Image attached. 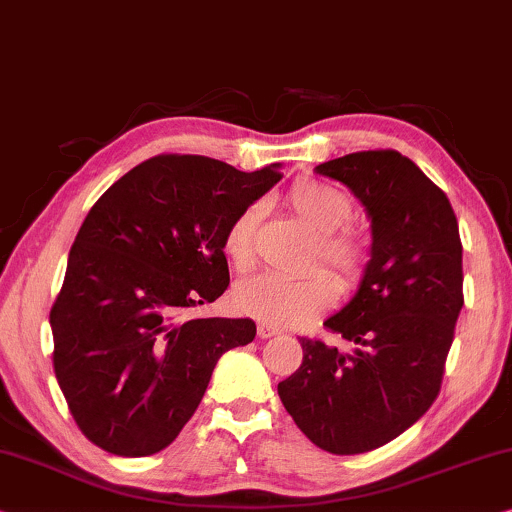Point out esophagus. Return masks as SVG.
I'll use <instances>...</instances> for the list:
<instances>
[{
    "mask_svg": "<svg viewBox=\"0 0 512 512\" xmlns=\"http://www.w3.org/2000/svg\"><path fill=\"white\" fill-rule=\"evenodd\" d=\"M256 332H258V337H261V339H270V337L279 335V328H274L272 323H258Z\"/></svg>",
    "mask_w": 512,
    "mask_h": 512,
    "instance_id": "esophagus-1",
    "label": "esophagus"
}]
</instances>
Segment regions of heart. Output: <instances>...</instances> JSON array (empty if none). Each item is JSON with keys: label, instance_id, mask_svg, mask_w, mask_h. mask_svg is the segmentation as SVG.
Instances as JSON below:
<instances>
[{"label": "heart", "instance_id": "1", "mask_svg": "<svg viewBox=\"0 0 512 512\" xmlns=\"http://www.w3.org/2000/svg\"><path fill=\"white\" fill-rule=\"evenodd\" d=\"M286 201L295 217L318 233L311 268L328 263L346 288L360 284L372 261V240L365 228L348 219L353 214V198L335 184L302 177L288 189ZM263 212V201L244 205L226 228L224 251L235 272L254 270ZM337 298L339 281L328 270H314L295 279L265 272L242 281L233 291V305L242 314L279 325H295L323 314Z\"/></svg>", "mask_w": 512, "mask_h": 512}]
</instances>
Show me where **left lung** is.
I'll return each instance as SVG.
<instances>
[{
  "mask_svg": "<svg viewBox=\"0 0 512 512\" xmlns=\"http://www.w3.org/2000/svg\"><path fill=\"white\" fill-rule=\"evenodd\" d=\"M372 217V261L355 298L323 325L348 344L302 337V365L277 385L311 443L360 455L397 439L439 397L464 305L462 240L448 196L397 150L325 161Z\"/></svg>",
  "mask_w": 512,
  "mask_h": 512,
  "instance_id": "1",
  "label": "left lung"
}]
</instances>
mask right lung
Listing matches in <instances>:
<instances>
[{
    "label": "right lung",
    "instance_id": "1",
    "mask_svg": "<svg viewBox=\"0 0 512 512\" xmlns=\"http://www.w3.org/2000/svg\"><path fill=\"white\" fill-rule=\"evenodd\" d=\"M281 180L198 154H159L92 205L53 309V367L76 425L120 457L164 450L251 318H187L228 288L224 233Z\"/></svg>",
    "mask_w": 512,
    "mask_h": 512
}]
</instances>
